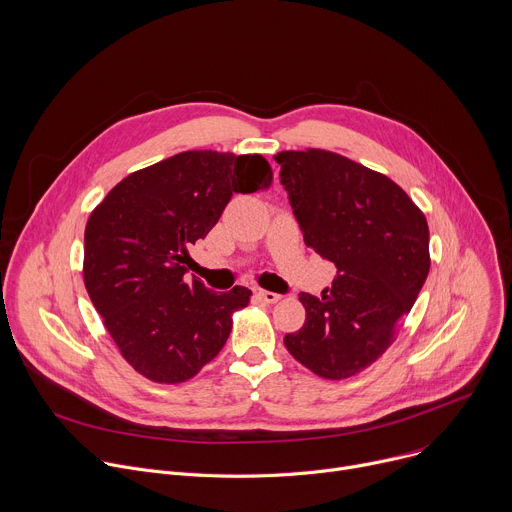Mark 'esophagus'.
I'll return each mask as SVG.
<instances>
[{
    "label": "esophagus",
    "mask_w": 512,
    "mask_h": 512,
    "mask_svg": "<svg viewBox=\"0 0 512 512\" xmlns=\"http://www.w3.org/2000/svg\"><path fill=\"white\" fill-rule=\"evenodd\" d=\"M253 296L265 304H275L279 300V294H275V291H267L261 287H253Z\"/></svg>",
    "instance_id": "34e87169"
}]
</instances>
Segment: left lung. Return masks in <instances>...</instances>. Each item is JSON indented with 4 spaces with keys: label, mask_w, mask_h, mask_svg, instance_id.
Segmentation results:
<instances>
[{
    "label": "left lung",
    "mask_w": 512,
    "mask_h": 512,
    "mask_svg": "<svg viewBox=\"0 0 512 512\" xmlns=\"http://www.w3.org/2000/svg\"><path fill=\"white\" fill-rule=\"evenodd\" d=\"M275 162L306 245L336 265L322 300L302 291L306 322L283 344L340 381L373 364L413 308L429 273L427 221L393 180L344 156L279 152Z\"/></svg>",
    "instance_id": "left-lung-1"
}]
</instances>
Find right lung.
<instances>
[{
	"label": "right lung",
	"mask_w": 512,
	"mask_h": 512,
	"mask_svg": "<svg viewBox=\"0 0 512 512\" xmlns=\"http://www.w3.org/2000/svg\"><path fill=\"white\" fill-rule=\"evenodd\" d=\"M261 156L182 152L123 178L85 229V287L131 367L156 383L192 379L225 346L251 289L186 281L188 247L218 223L233 192L267 190Z\"/></svg>",
	"instance_id": "1"
}]
</instances>
